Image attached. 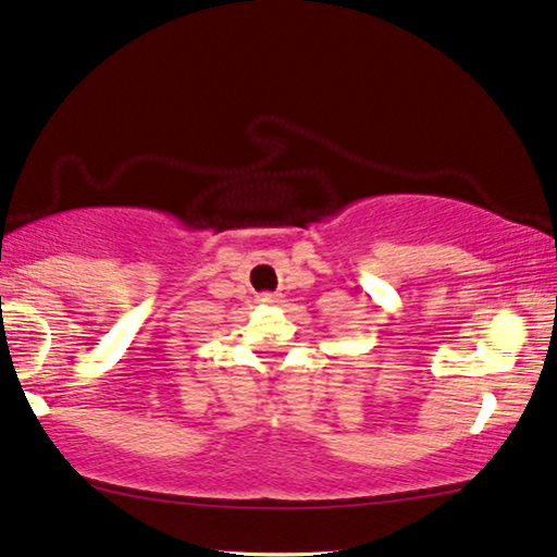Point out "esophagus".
I'll list each match as a JSON object with an SVG mask.
<instances>
[{
  "label": "esophagus",
  "mask_w": 557,
  "mask_h": 557,
  "mask_svg": "<svg viewBox=\"0 0 557 557\" xmlns=\"http://www.w3.org/2000/svg\"><path fill=\"white\" fill-rule=\"evenodd\" d=\"M262 305H277L280 302V295H272V293H262L260 297H257Z\"/></svg>",
  "instance_id": "1"
}]
</instances>
